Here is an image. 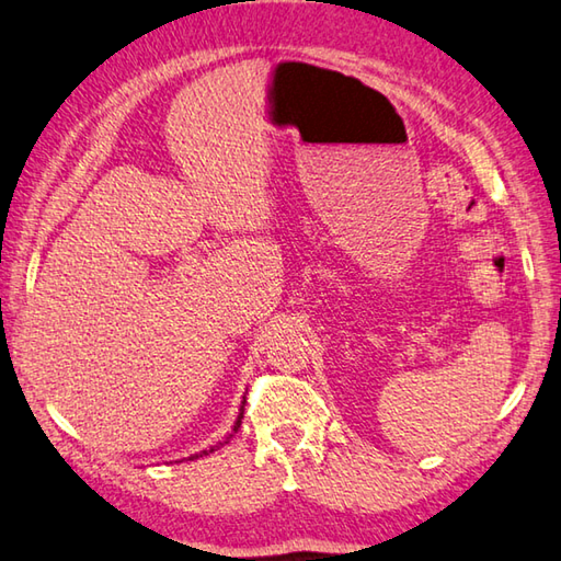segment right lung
Wrapping results in <instances>:
<instances>
[{
  "label": "right lung",
  "instance_id": "add662e5",
  "mask_svg": "<svg viewBox=\"0 0 561 561\" xmlns=\"http://www.w3.org/2000/svg\"><path fill=\"white\" fill-rule=\"evenodd\" d=\"M240 424H242V410H240V416H238V422H236V426H232V434H236V432L240 430ZM232 434H228V436H226V442H218L216 446H210V449H208V451H201V454H196V456H191V458H198V456H208V454H213V451H218L222 444H228V442L232 439Z\"/></svg>",
  "mask_w": 561,
  "mask_h": 561
}]
</instances>
